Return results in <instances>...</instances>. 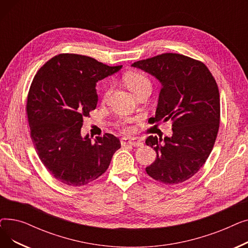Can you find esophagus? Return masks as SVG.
Listing matches in <instances>:
<instances>
[{
  "label": "esophagus",
  "mask_w": 248,
  "mask_h": 248,
  "mask_svg": "<svg viewBox=\"0 0 248 248\" xmlns=\"http://www.w3.org/2000/svg\"><path fill=\"white\" fill-rule=\"evenodd\" d=\"M121 144L122 146H134V147H141L144 145V142L138 139H128V138H123L121 140Z\"/></svg>",
  "instance_id": "1"
}]
</instances>
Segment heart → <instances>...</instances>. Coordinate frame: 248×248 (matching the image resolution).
Listing matches in <instances>:
<instances>
[{
  "label": "heart",
  "mask_w": 248,
  "mask_h": 248,
  "mask_svg": "<svg viewBox=\"0 0 248 248\" xmlns=\"http://www.w3.org/2000/svg\"><path fill=\"white\" fill-rule=\"evenodd\" d=\"M124 82L125 84L129 87V89L133 90L134 93L137 94L139 91L144 88L147 85H151V81L149 78L141 72L139 71H132L128 72L124 75ZM109 94V88H108L106 90V93L103 94V98L107 99V97ZM134 120L131 119V117H123L117 123V126H119L124 133L126 134H131L133 132H135V125H133Z\"/></svg>",
  "instance_id": "obj_1"
}]
</instances>
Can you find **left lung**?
I'll list each match as a JSON object with an SVG mask.
<instances>
[{"label": "left lung", "instance_id": "obj_1", "mask_svg": "<svg viewBox=\"0 0 248 248\" xmlns=\"http://www.w3.org/2000/svg\"><path fill=\"white\" fill-rule=\"evenodd\" d=\"M162 83L158 108L150 124L173 122L171 138L150 136L146 144L157 154L147 174L176 185L196 174L213 149L220 122L218 85L206 65L177 53H164L135 62Z\"/></svg>", "mask_w": 248, "mask_h": 248}]
</instances>
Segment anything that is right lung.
Wrapping results in <instances>:
<instances>
[{
    "label": "right lung",
    "instance_id": "right-lung-1",
    "mask_svg": "<svg viewBox=\"0 0 248 248\" xmlns=\"http://www.w3.org/2000/svg\"><path fill=\"white\" fill-rule=\"evenodd\" d=\"M79 54L62 53L47 61L31 83L26 111L39 159L61 183L80 187L108 170L121 141L111 134L81 137L83 119L95 109V85L119 71Z\"/></svg>",
    "mask_w": 248,
    "mask_h": 248
}]
</instances>
